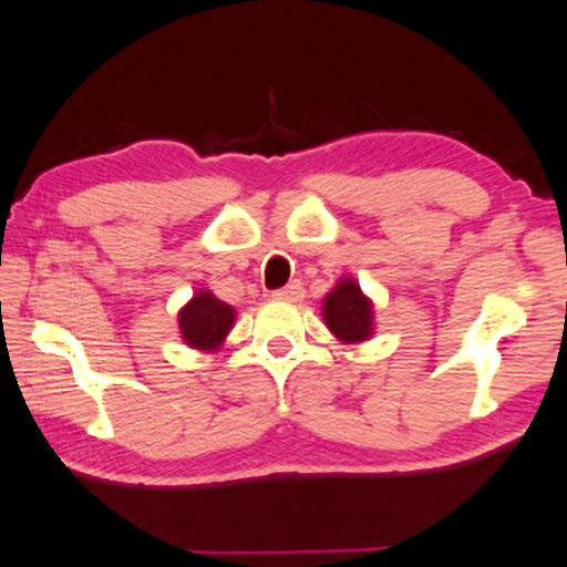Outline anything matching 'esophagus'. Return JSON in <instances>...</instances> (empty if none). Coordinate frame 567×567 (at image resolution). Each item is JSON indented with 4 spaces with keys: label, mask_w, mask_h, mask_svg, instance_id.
Returning <instances> with one entry per match:
<instances>
[{
    "label": "esophagus",
    "mask_w": 567,
    "mask_h": 567,
    "mask_svg": "<svg viewBox=\"0 0 567 567\" xmlns=\"http://www.w3.org/2000/svg\"><path fill=\"white\" fill-rule=\"evenodd\" d=\"M302 295H305L302 282L295 280V282H290L287 287H280V290H275L272 298L285 300V302H298V300H302Z\"/></svg>",
    "instance_id": "1"
}]
</instances>
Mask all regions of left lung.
I'll return each mask as SVG.
<instances>
[{"instance_id":"left-lung-1","label":"left lung","mask_w":567,"mask_h":567,"mask_svg":"<svg viewBox=\"0 0 567 567\" xmlns=\"http://www.w3.org/2000/svg\"><path fill=\"white\" fill-rule=\"evenodd\" d=\"M322 320L343 343H363L373 336V302L355 280H340L322 300Z\"/></svg>"}]
</instances>
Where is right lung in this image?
I'll return each instance as SVG.
<instances>
[{
	"mask_svg": "<svg viewBox=\"0 0 567 567\" xmlns=\"http://www.w3.org/2000/svg\"><path fill=\"white\" fill-rule=\"evenodd\" d=\"M235 326V308L214 298L209 290H199L178 312V330L188 348L217 350Z\"/></svg>",
	"mask_w": 567,
	"mask_h": 567,
	"instance_id": "right-lung-1",
	"label": "right lung"
}]
</instances>
